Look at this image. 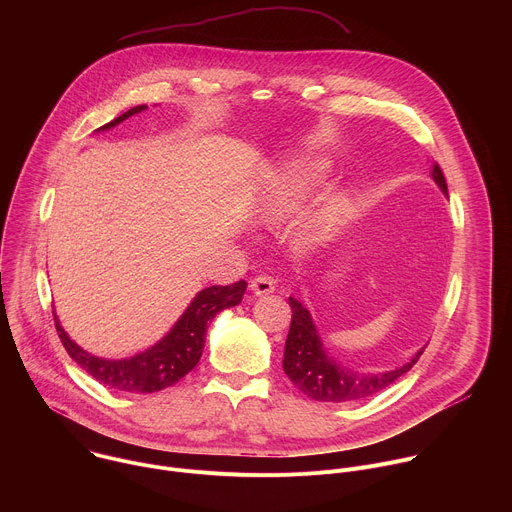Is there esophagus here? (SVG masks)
Instances as JSON below:
<instances>
[{
	"mask_svg": "<svg viewBox=\"0 0 512 512\" xmlns=\"http://www.w3.org/2000/svg\"><path fill=\"white\" fill-rule=\"evenodd\" d=\"M251 289L255 296H267L275 291V281L269 275H257L251 279Z\"/></svg>",
	"mask_w": 512,
	"mask_h": 512,
	"instance_id": "obj_1",
	"label": "esophagus"
}]
</instances>
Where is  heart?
<instances>
[{"mask_svg":"<svg viewBox=\"0 0 512 512\" xmlns=\"http://www.w3.org/2000/svg\"><path fill=\"white\" fill-rule=\"evenodd\" d=\"M322 172L324 166L318 162H304L285 170L269 184L261 202V216L267 221H277V218L294 212L316 186Z\"/></svg>","mask_w":512,"mask_h":512,"instance_id":"1","label":"heart"}]
</instances>
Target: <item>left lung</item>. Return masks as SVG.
<instances>
[{
    "label": "left lung",
    "mask_w": 512,
    "mask_h": 512,
    "mask_svg": "<svg viewBox=\"0 0 512 512\" xmlns=\"http://www.w3.org/2000/svg\"><path fill=\"white\" fill-rule=\"evenodd\" d=\"M431 178L435 184L448 194V184L440 164H433ZM291 306V324L289 334L285 340L283 352V371L304 395L312 397L314 401L322 403H346L358 401L364 397H371L389 385H393L401 375H405L413 364L419 360L425 348H421L407 364L377 375H362L354 373L346 367H340L336 360H332L318 336V330L312 322L310 312L302 306L300 300L289 298Z\"/></svg>",
    "instance_id": "left-lung-1"
}]
</instances>
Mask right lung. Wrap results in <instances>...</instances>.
Listing matches in <instances>:
<instances>
[{
    "instance_id": "add662e5",
    "label": "right lung",
    "mask_w": 512,
    "mask_h": 512,
    "mask_svg": "<svg viewBox=\"0 0 512 512\" xmlns=\"http://www.w3.org/2000/svg\"><path fill=\"white\" fill-rule=\"evenodd\" d=\"M143 109L148 107L137 105L99 129H111ZM245 289L247 281L241 279L231 285H212L198 291V296L192 300L176 326L156 346L121 360L99 358L83 350L77 342L68 338L56 316L54 326L70 358L105 387L125 393H156L176 385L196 367L202 356L208 322L221 310L237 306Z\"/></svg>"
}]
</instances>
